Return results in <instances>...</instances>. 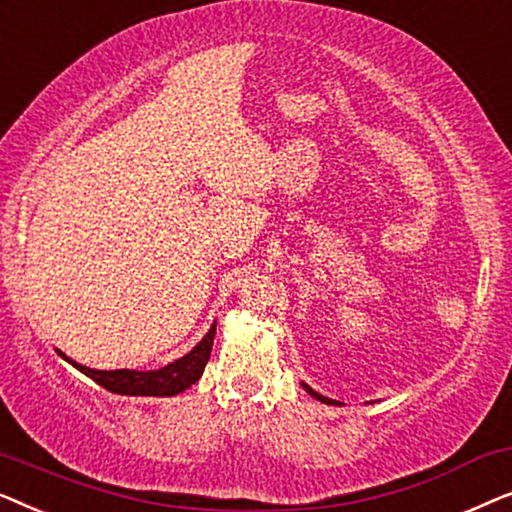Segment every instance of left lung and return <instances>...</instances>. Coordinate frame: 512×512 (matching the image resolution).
I'll return each mask as SVG.
<instances>
[{
    "mask_svg": "<svg viewBox=\"0 0 512 512\" xmlns=\"http://www.w3.org/2000/svg\"><path fill=\"white\" fill-rule=\"evenodd\" d=\"M303 387L307 389V394H310V396H314V398H319V401H321V403H328V405H335V403H338V401H331V398H326V396H321V394H317V391H314V389H310V387H307V384H303Z\"/></svg>",
    "mask_w": 512,
    "mask_h": 512,
    "instance_id": "1",
    "label": "left lung"
}]
</instances>
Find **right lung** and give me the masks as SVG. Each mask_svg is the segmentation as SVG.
Segmentation results:
<instances>
[{
	"label": "right lung",
	"instance_id": "1",
	"mask_svg": "<svg viewBox=\"0 0 512 512\" xmlns=\"http://www.w3.org/2000/svg\"><path fill=\"white\" fill-rule=\"evenodd\" d=\"M214 333L216 326L209 328V333L202 338L198 345H195L191 352L181 359L167 363L165 368L160 370H95L86 368L81 363L67 359L65 354L58 352L62 359H67L74 368H79L83 375H88L90 380H95L100 387L107 391H114V394H125V396H174L186 391L191 384L200 380L202 370H205L209 354H212L214 345Z\"/></svg>",
	"mask_w": 512,
	"mask_h": 512
}]
</instances>
